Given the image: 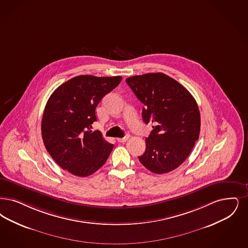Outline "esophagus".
<instances>
[{"instance_id": "34e87169", "label": "esophagus", "mask_w": 248, "mask_h": 248, "mask_svg": "<svg viewBox=\"0 0 248 248\" xmlns=\"http://www.w3.org/2000/svg\"><path fill=\"white\" fill-rule=\"evenodd\" d=\"M129 138H130V136H129V135H126V136H125V137H124V138L117 139V141L120 142V143H124V142H126V141L128 140Z\"/></svg>"}]
</instances>
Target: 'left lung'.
<instances>
[{
	"label": "left lung",
	"mask_w": 248,
	"mask_h": 248,
	"mask_svg": "<svg viewBox=\"0 0 248 248\" xmlns=\"http://www.w3.org/2000/svg\"><path fill=\"white\" fill-rule=\"evenodd\" d=\"M125 81L144 104L143 121L154 124L139 161L157 174L177 168L199 138L200 113L196 99L176 80L162 73L134 76Z\"/></svg>",
	"instance_id": "left-lung-1"
}]
</instances>
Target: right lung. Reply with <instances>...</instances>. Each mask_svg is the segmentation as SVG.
<instances>
[{"label":"right lung","mask_w":248,"mask_h":248,"mask_svg":"<svg viewBox=\"0 0 248 248\" xmlns=\"http://www.w3.org/2000/svg\"><path fill=\"white\" fill-rule=\"evenodd\" d=\"M122 77L78 76L62 84L48 99L41 121L44 146L60 167L86 177L109 158L113 145L99 131L92 132L95 109Z\"/></svg>","instance_id":"1"}]
</instances>
